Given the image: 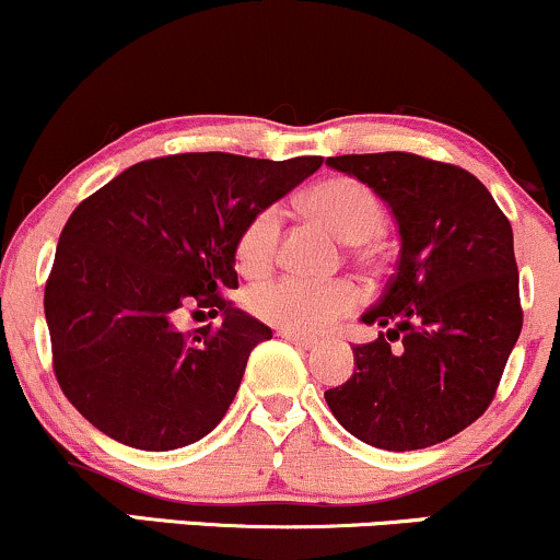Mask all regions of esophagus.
<instances>
[{
    "instance_id": "1",
    "label": "esophagus",
    "mask_w": 560,
    "mask_h": 560,
    "mask_svg": "<svg viewBox=\"0 0 560 560\" xmlns=\"http://www.w3.org/2000/svg\"><path fill=\"white\" fill-rule=\"evenodd\" d=\"M280 335L288 340V343H293L295 348H304V351H312V348L319 346L317 340L306 338V335H295V332H285V330H280Z\"/></svg>"
}]
</instances>
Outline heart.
Masks as SVG:
<instances>
[{
  "label": "heart",
  "mask_w": 560,
  "mask_h": 560,
  "mask_svg": "<svg viewBox=\"0 0 560 560\" xmlns=\"http://www.w3.org/2000/svg\"><path fill=\"white\" fill-rule=\"evenodd\" d=\"M306 212L330 228L351 246L377 241L387 228V212L377 194L353 177H330L306 194ZM282 212L278 207L259 209L241 230L235 259L246 275H261L278 256ZM246 304L259 319L295 335H319L353 312L359 291L346 280L278 278L254 285Z\"/></svg>",
  "instance_id": "heart-1"
}]
</instances>
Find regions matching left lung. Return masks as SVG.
<instances>
[{
  "label": "left lung",
  "mask_w": 560,
  "mask_h": 560,
  "mask_svg": "<svg viewBox=\"0 0 560 560\" xmlns=\"http://www.w3.org/2000/svg\"><path fill=\"white\" fill-rule=\"evenodd\" d=\"M325 164L370 186L400 235L396 275L361 314L385 335L353 346L357 370L325 400L361 443L430 448L482 417L522 332L514 230L490 190L453 164L406 151Z\"/></svg>",
  "instance_id": "obj_1"
}]
</instances>
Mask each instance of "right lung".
Returning a JSON list of instances; mask_svg holds the SVG:
<instances>
[{"label":"right lung","mask_w":560,"mask_h":560,"mask_svg":"<svg viewBox=\"0 0 560 560\" xmlns=\"http://www.w3.org/2000/svg\"><path fill=\"white\" fill-rule=\"evenodd\" d=\"M203 151L138 162L81 201L59 235L44 314L62 393L98 432L175 451L220 424L272 330L235 308V246L259 209L319 170ZM223 325L177 334L180 307Z\"/></svg>","instance_id":"add662e5"}]
</instances>
